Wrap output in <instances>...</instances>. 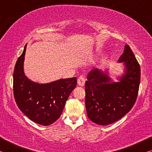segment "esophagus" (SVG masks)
Returning a JSON list of instances; mask_svg holds the SVG:
<instances>
[{
    "instance_id": "obj_1",
    "label": "esophagus",
    "mask_w": 152,
    "mask_h": 152,
    "mask_svg": "<svg viewBox=\"0 0 152 152\" xmlns=\"http://www.w3.org/2000/svg\"><path fill=\"white\" fill-rule=\"evenodd\" d=\"M78 84L79 86H83L84 85V84H85V78H84V76L83 75H81L79 76V78H78Z\"/></svg>"
}]
</instances>
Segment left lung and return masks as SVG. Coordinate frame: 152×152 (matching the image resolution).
Listing matches in <instances>:
<instances>
[{"mask_svg":"<svg viewBox=\"0 0 152 152\" xmlns=\"http://www.w3.org/2000/svg\"><path fill=\"white\" fill-rule=\"evenodd\" d=\"M119 62L125 66L119 82H111L110 77L99 69H93L85 83V104L88 117L92 122L106 125L117 121L132 109L140 88L141 69L128 45Z\"/></svg>","mask_w":152,"mask_h":152,"instance_id":"8db88e82","label":"left lung"}]
</instances>
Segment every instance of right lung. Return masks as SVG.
Masks as SVG:
<instances>
[{"instance_id": "1", "label": "right lung", "mask_w": 152, "mask_h": 152, "mask_svg": "<svg viewBox=\"0 0 152 152\" xmlns=\"http://www.w3.org/2000/svg\"><path fill=\"white\" fill-rule=\"evenodd\" d=\"M27 44L18 58L13 72V93L19 109L33 122L52 124L60 118L66 102L77 84L75 77L38 84L25 76L23 71Z\"/></svg>"}]
</instances>
